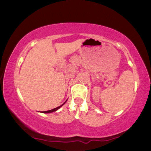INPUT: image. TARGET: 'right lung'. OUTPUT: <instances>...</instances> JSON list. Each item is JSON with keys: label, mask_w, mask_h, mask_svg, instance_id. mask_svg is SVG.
<instances>
[{"label": "right lung", "mask_w": 151, "mask_h": 151, "mask_svg": "<svg viewBox=\"0 0 151 151\" xmlns=\"http://www.w3.org/2000/svg\"><path fill=\"white\" fill-rule=\"evenodd\" d=\"M66 101L64 102V103H63V104H62V105H60V106H59V107H56V108H54V109H50V110H48V111H43V113H51V112H53V111H55L56 110H58V109H59V108H60V107H61L62 105H63L64 103H66Z\"/></svg>", "instance_id": "add662e5"}]
</instances>
